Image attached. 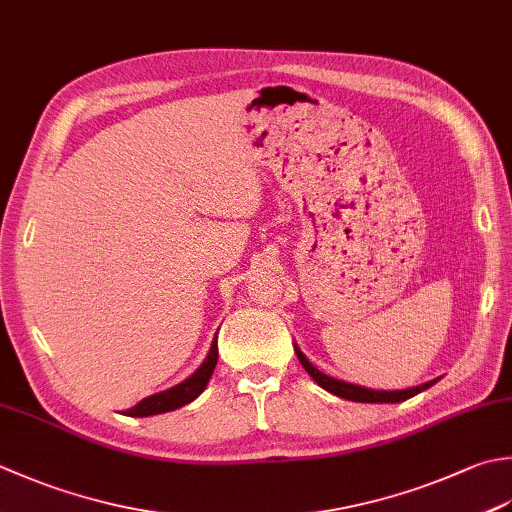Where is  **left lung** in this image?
<instances>
[{
    "label": "left lung",
    "mask_w": 512,
    "mask_h": 512,
    "mask_svg": "<svg viewBox=\"0 0 512 512\" xmlns=\"http://www.w3.org/2000/svg\"><path fill=\"white\" fill-rule=\"evenodd\" d=\"M295 353L297 359L302 362V366L306 368V373L315 379V382L322 386L328 393H333L342 399H350V402H364V404H397V402H404V399L415 397L417 393H422V390L433 386L437 379L433 382H426L422 386H415V388H406V390H373V388H364V386H357V384H350V382H342V379H335V377H328L324 375L322 370H317L313 364L308 362L306 355L302 353L295 346Z\"/></svg>",
    "instance_id": "1"
}]
</instances>
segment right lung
<instances>
[{
    "mask_svg": "<svg viewBox=\"0 0 512 512\" xmlns=\"http://www.w3.org/2000/svg\"><path fill=\"white\" fill-rule=\"evenodd\" d=\"M215 366H217V337H215L213 346H210V353L204 359V364L199 366L193 375L184 379L182 384L164 390V393H155V395L142 399L137 406L124 410V415L150 417V415H162V413H168V410H177V408L190 404L193 399L202 395V390L206 388Z\"/></svg>",
    "mask_w": 512,
    "mask_h": 512,
    "instance_id": "right-lung-1",
    "label": "right lung"
}]
</instances>
